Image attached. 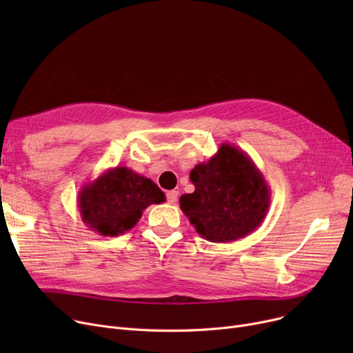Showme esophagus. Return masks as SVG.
<instances>
[{"label":"esophagus","instance_id":"34e87169","mask_svg":"<svg viewBox=\"0 0 353 353\" xmlns=\"http://www.w3.org/2000/svg\"><path fill=\"white\" fill-rule=\"evenodd\" d=\"M167 201L170 203V205H174V203L177 201V196H179V193L176 192V190H170V192H167Z\"/></svg>","mask_w":353,"mask_h":353}]
</instances>
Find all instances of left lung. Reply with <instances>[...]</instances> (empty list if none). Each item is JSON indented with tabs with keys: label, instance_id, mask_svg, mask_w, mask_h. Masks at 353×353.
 I'll return each instance as SVG.
<instances>
[{
	"label": "left lung",
	"instance_id": "8db88e82",
	"mask_svg": "<svg viewBox=\"0 0 353 353\" xmlns=\"http://www.w3.org/2000/svg\"><path fill=\"white\" fill-rule=\"evenodd\" d=\"M190 180L194 192L180 197V209L209 242H234L262 225L270 189L242 148L221 143L209 161L194 165Z\"/></svg>",
	"mask_w": 353,
	"mask_h": 353
}]
</instances>
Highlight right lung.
Returning <instances> with one entry per match:
<instances>
[{"instance_id": "right-lung-1", "label": "right lung", "mask_w": 353, "mask_h": 353, "mask_svg": "<svg viewBox=\"0 0 353 353\" xmlns=\"http://www.w3.org/2000/svg\"><path fill=\"white\" fill-rule=\"evenodd\" d=\"M84 225L101 236H120L133 229L143 210L165 200L157 184L128 167H113L79 192Z\"/></svg>"}]
</instances>
